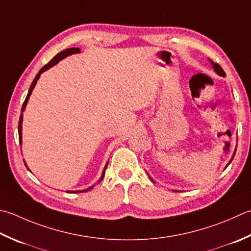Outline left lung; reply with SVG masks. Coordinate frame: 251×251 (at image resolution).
Masks as SVG:
<instances>
[{
  "label": "left lung",
  "mask_w": 251,
  "mask_h": 251,
  "mask_svg": "<svg viewBox=\"0 0 251 251\" xmlns=\"http://www.w3.org/2000/svg\"><path fill=\"white\" fill-rule=\"evenodd\" d=\"M211 64H212V67L214 68V71H215V73L218 74V75H220V76H222V77H224L225 75H226V74H225V72L222 70V67H221L218 63H213L212 61H211ZM235 155V154H234ZM234 158V156H233ZM233 158H232V160H233ZM232 160H230L229 162H228V164L230 163V162H232ZM227 164V165H228Z\"/></svg>",
  "instance_id": "1"
}]
</instances>
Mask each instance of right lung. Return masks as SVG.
Masks as SVG:
<instances>
[{"mask_svg":"<svg viewBox=\"0 0 251 251\" xmlns=\"http://www.w3.org/2000/svg\"><path fill=\"white\" fill-rule=\"evenodd\" d=\"M79 52H80V50H79V49H78V48H71V49H66V50H64V51H62V52H60V53H57L56 55L54 56V57L52 58V60L47 64V65H44V66L41 68V70L39 71V73L37 74V76L34 77V79H33V81H32V83H31V86H30V88H29V91H28V95H27V97H26V99H25V101H24V103H23L22 114H21V117H19V123H18V137H19V144H21V145H22V123H23V112L25 111V107H26V105H27L28 100H29V97H30L31 92H32V90H33L34 86H36V83H37L38 79H39V78H40V75H41V74H42L43 72L48 71L49 68H51L52 66L55 65V64H57V63L60 62L61 60H63V58H65V57H66V56H68V55H72V54L79 53ZM24 162H25V161H24ZM25 164H26V163H25ZM26 166H27V165H26ZM106 166H107V163L105 164V168H104V171H103V173H102V176H101L100 180H102V179H103V177H104ZM100 180H99V181H100ZM92 188H93V186H91V187L87 188V189H83V190L68 191V193H75V194H78V193H85V191H88V190H90V189H92Z\"/></svg>","mask_w":251,"mask_h":251,"instance_id":"right-lung-1","label":"right lung"}]
</instances>
